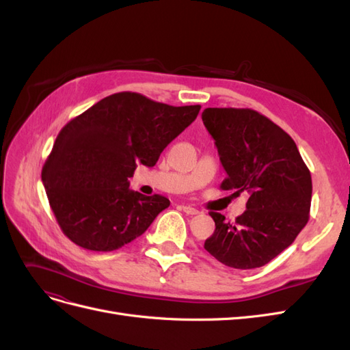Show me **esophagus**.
<instances>
[{
	"mask_svg": "<svg viewBox=\"0 0 350 350\" xmlns=\"http://www.w3.org/2000/svg\"><path fill=\"white\" fill-rule=\"evenodd\" d=\"M181 210L187 215H198L200 213V211L193 206H181Z\"/></svg>",
	"mask_w": 350,
	"mask_h": 350,
	"instance_id": "1",
	"label": "esophagus"
}]
</instances>
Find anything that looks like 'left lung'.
Returning a JSON list of instances; mask_svg holds the SVG:
<instances>
[{
    "label": "left lung",
    "mask_w": 350,
    "mask_h": 350,
    "mask_svg": "<svg viewBox=\"0 0 350 350\" xmlns=\"http://www.w3.org/2000/svg\"><path fill=\"white\" fill-rule=\"evenodd\" d=\"M201 118L228 174L220 188L250 196L247 210L234 224L210 211L216 229L204 248L228 267H261L308 224L310 169L292 137L257 111L207 108Z\"/></svg>",
    "instance_id": "1"
}]
</instances>
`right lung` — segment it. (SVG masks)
I'll return each mask as SVG.
<instances>
[{"label":"right lung","mask_w":350,"mask_h":350,"mask_svg":"<svg viewBox=\"0 0 350 350\" xmlns=\"http://www.w3.org/2000/svg\"><path fill=\"white\" fill-rule=\"evenodd\" d=\"M200 108L121 92L71 120L42 169L49 206L64 235L84 250L105 252L143 235L171 203L163 196L133 191L129 178L139 163L154 166Z\"/></svg>","instance_id":"obj_1"}]
</instances>
